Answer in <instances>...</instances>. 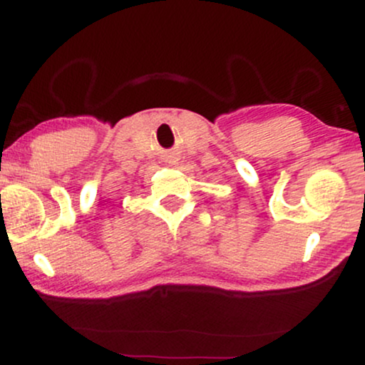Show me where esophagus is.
<instances>
[{
    "label": "esophagus",
    "instance_id": "1",
    "mask_svg": "<svg viewBox=\"0 0 365 365\" xmlns=\"http://www.w3.org/2000/svg\"><path fill=\"white\" fill-rule=\"evenodd\" d=\"M166 161H168V164H171V166H179V158H178V154H174V153H169L168 156H166Z\"/></svg>",
    "mask_w": 365,
    "mask_h": 365
}]
</instances>
